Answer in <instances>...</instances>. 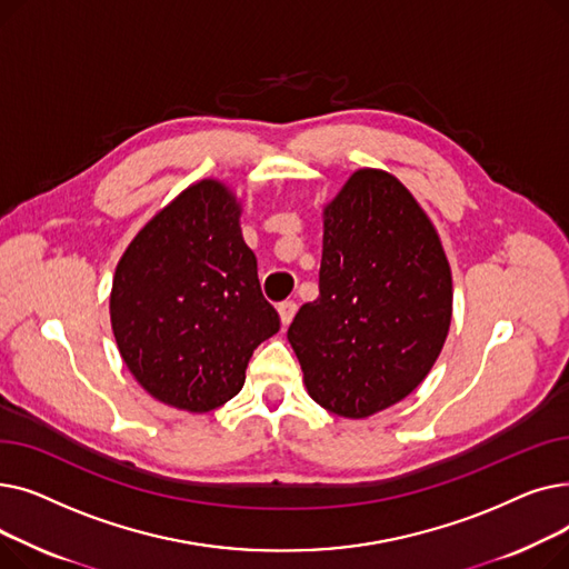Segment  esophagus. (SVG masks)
Segmentation results:
<instances>
[{"mask_svg":"<svg viewBox=\"0 0 569 569\" xmlns=\"http://www.w3.org/2000/svg\"><path fill=\"white\" fill-rule=\"evenodd\" d=\"M295 313H297V305H295L292 300H286V302L279 305V316H281V322H283V325H290L292 318H295Z\"/></svg>","mask_w":569,"mask_h":569,"instance_id":"34e87169","label":"esophagus"}]
</instances>
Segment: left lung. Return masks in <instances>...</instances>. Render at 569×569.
Segmentation results:
<instances>
[{"label":"left lung","instance_id":"left-lung-1","mask_svg":"<svg viewBox=\"0 0 569 569\" xmlns=\"http://www.w3.org/2000/svg\"><path fill=\"white\" fill-rule=\"evenodd\" d=\"M318 288L288 327L311 399L350 420L406 399L447 339L452 274L399 179L357 170L325 207Z\"/></svg>","mask_w":569,"mask_h":569}]
</instances>
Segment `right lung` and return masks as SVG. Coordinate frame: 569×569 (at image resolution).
<instances>
[{
	"mask_svg": "<svg viewBox=\"0 0 569 569\" xmlns=\"http://www.w3.org/2000/svg\"><path fill=\"white\" fill-rule=\"evenodd\" d=\"M112 332L154 399L207 412L244 385L253 350L281 327L239 230V204L212 179L149 221L117 264Z\"/></svg>",
	"mask_w": 569,
	"mask_h": 569,
	"instance_id": "obj_1",
	"label": "right lung"
}]
</instances>
